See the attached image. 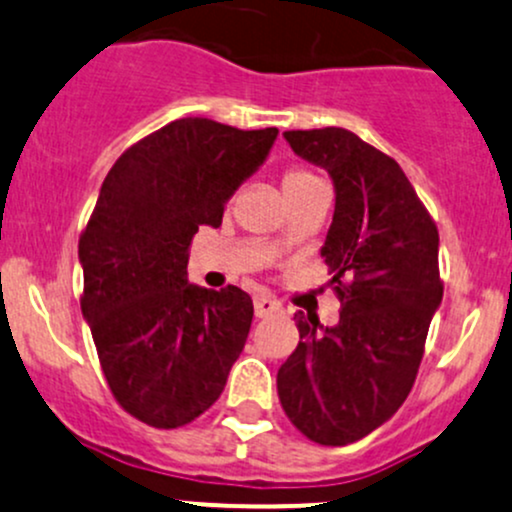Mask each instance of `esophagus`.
<instances>
[{
    "label": "esophagus",
    "instance_id": "obj_1",
    "mask_svg": "<svg viewBox=\"0 0 512 512\" xmlns=\"http://www.w3.org/2000/svg\"><path fill=\"white\" fill-rule=\"evenodd\" d=\"M279 310H281V303L276 301V298L267 296V293H260V296H255V315L257 317L276 315Z\"/></svg>",
    "mask_w": 512,
    "mask_h": 512
}]
</instances>
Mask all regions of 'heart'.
<instances>
[{
  "label": "heart",
  "mask_w": 512,
  "mask_h": 512,
  "mask_svg": "<svg viewBox=\"0 0 512 512\" xmlns=\"http://www.w3.org/2000/svg\"><path fill=\"white\" fill-rule=\"evenodd\" d=\"M310 182H315V178L310 173H305V170H298V168H291L286 170L284 175H281V190H284V195H293V192H298L301 187L310 185ZM284 236H276L274 238V248H279L281 243H284Z\"/></svg>",
  "instance_id": "obj_1"
}]
</instances>
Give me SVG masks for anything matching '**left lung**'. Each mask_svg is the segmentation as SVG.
Returning <instances> with one entry per match:
<instances>
[{"label":"left lung","mask_w":512,"mask_h":512,"mask_svg":"<svg viewBox=\"0 0 512 512\" xmlns=\"http://www.w3.org/2000/svg\"><path fill=\"white\" fill-rule=\"evenodd\" d=\"M284 139L332 178L334 216L320 255L342 313L332 327L296 315L301 342L276 373V390L303 436L346 445L392 419L414 385L443 301L438 228L397 161L349 129H293Z\"/></svg>","instance_id":"left-lung-1"}]
</instances>
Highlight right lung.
<instances>
[{"instance_id":"1","label":"right lung","mask_w":512,"mask_h":512,"mask_svg":"<svg viewBox=\"0 0 512 512\" xmlns=\"http://www.w3.org/2000/svg\"><path fill=\"white\" fill-rule=\"evenodd\" d=\"M279 129L182 117L105 175L79 240L81 313L122 409L154 428L195 421L219 399L252 325V298L187 281L199 226L267 161Z\"/></svg>"}]
</instances>
